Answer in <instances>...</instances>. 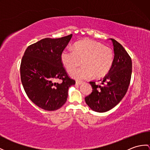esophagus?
<instances>
[{
  "instance_id": "34e87169",
  "label": "esophagus",
  "mask_w": 150,
  "mask_h": 150,
  "mask_svg": "<svg viewBox=\"0 0 150 150\" xmlns=\"http://www.w3.org/2000/svg\"><path fill=\"white\" fill-rule=\"evenodd\" d=\"M83 83V82H81V81H76V85H81V84Z\"/></svg>"
}]
</instances>
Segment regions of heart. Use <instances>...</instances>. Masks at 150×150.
Masks as SVG:
<instances>
[{"label": "heart", "mask_w": 150, "mask_h": 150, "mask_svg": "<svg viewBox=\"0 0 150 150\" xmlns=\"http://www.w3.org/2000/svg\"><path fill=\"white\" fill-rule=\"evenodd\" d=\"M60 60L68 71H71L82 60L83 67L70 72L72 78L83 80L106 75L110 70L114 60L111 48L103 44L90 39H85L75 43L71 50H64L61 53Z\"/></svg>", "instance_id": "1"}]
</instances>
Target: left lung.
Masks as SVG:
<instances>
[{
    "instance_id": "8db88e82",
    "label": "left lung",
    "mask_w": 150,
    "mask_h": 150,
    "mask_svg": "<svg viewBox=\"0 0 150 150\" xmlns=\"http://www.w3.org/2000/svg\"><path fill=\"white\" fill-rule=\"evenodd\" d=\"M115 57L112 67L103 78V85L90 81L92 92L85 98L93 111L104 112L115 107L125 96L132 74V60L124 47L114 39Z\"/></svg>"
}]
</instances>
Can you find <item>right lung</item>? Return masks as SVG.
<instances>
[{
    "mask_svg": "<svg viewBox=\"0 0 150 150\" xmlns=\"http://www.w3.org/2000/svg\"><path fill=\"white\" fill-rule=\"evenodd\" d=\"M72 35L45 38L28 46L20 65L21 81L28 98L38 107L55 111L67 101L68 89L76 81L68 76L60 54ZM56 79H61L60 83Z\"/></svg>",
    "mask_w": 150,
    "mask_h": 150,
    "instance_id": "add662e5",
    "label": "right lung"
}]
</instances>
